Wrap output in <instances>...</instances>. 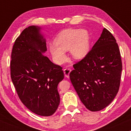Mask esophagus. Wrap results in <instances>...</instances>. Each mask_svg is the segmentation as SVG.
Instances as JSON below:
<instances>
[{"label":"esophagus","mask_w":131,"mask_h":131,"mask_svg":"<svg viewBox=\"0 0 131 131\" xmlns=\"http://www.w3.org/2000/svg\"><path fill=\"white\" fill-rule=\"evenodd\" d=\"M70 71H71V70L68 68H66L64 70V75H65L66 77L67 78L69 77V73L70 72Z\"/></svg>","instance_id":"esophagus-1"}]
</instances>
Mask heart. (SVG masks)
Segmentation results:
<instances>
[{
  "label": "heart",
  "mask_w": 131,
  "mask_h": 131,
  "mask_svg": "<svg viewBox=\"0 0 131 131\" xmlns=\"http://www.w3.org/2000/svg\"><path fill=\"white\" fill-rule=\"evenodd\" d=\"M54 43L49 49L54 62L61 64L66 60V51L69 50L72 58L75 59L84 58L90 51V41L89 32L85 30L68 28L57 35Z\"/></svg>",
  "instance_id": "b5f03b06"
}]
</instances>
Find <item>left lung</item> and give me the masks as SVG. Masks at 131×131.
Segmentation results:
<instances>
[{
  "mask_svg": "<svg viewBox=\"0 0 131 131\" xmlns=\"http://www.w3.org/2000/svg\"><path fill=\"white\" fill-rule=\"evenodd\" d=\"M70 79L82 103L91 111L104 109L118 92L122 61L116 40L107 29L87 55L73 66Z\"/></svg>",
  "mask_w": 131,
  "mask_h": 131,
  "instance_id": "1",
  "label": "left lung"
}]
</instances>
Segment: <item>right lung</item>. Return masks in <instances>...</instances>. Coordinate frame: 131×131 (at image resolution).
Returning <instances> with one entry per match:
<instances>
[{
  "mask_svg": "<svg viewBox=\"0 0 131 131\" xmlns=\"http://www.w3.org/2000/svg\"><path fill=\"white\" fill-rule=\"evenodd\" d=\"M40 29L30 26L17 38L12 51L10 75L23 105L38 115L49 116L59 105L58 85L64 75L61 66L42 54L47 48Z\"/></svg>",
  "mask_w": 131,
  "mask_h": 131,
  "instance_id": "1",
  "label": "right lung"
}]
</instances>
